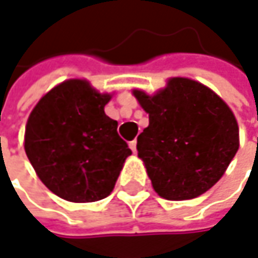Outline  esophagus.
<instances>
[{
	"mask_svg": "<svg viewBox=\"0 0 258 258\" xmlns=\"http://www.w3.org/2000/svg\"><path fill=\"white\" fill-rule=\"evenodd\" d=\"M128 145H130V149H131L133 152L134 153L137 152V140H136V139H134V140H131Z\"/></svg>",
	"mask_w": 258,
	"mask_h": 258,
	"instance_id": "1",
	"label": "esophagus"
}]
</instances>
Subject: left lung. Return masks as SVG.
Wrapping results in <instances>:
<instances>
[{"label":"left lung","mask_w":258,"mask_h":258,"mask_svg":"<svg viewBox=\"0 0 258 258\" xmlns=\"http://www.w3.org/2000/svg\"><path fill=\"white\" fill-rule=\"evenodd\" d=\"M133 94L149 113V125L137 137V152L155 192L168 201H184L211 189L239 148L230 107L189 78H171L153 96L142 90Z\"/></svg>","instance_id":"1"}]
</instances>
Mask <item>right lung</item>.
I'll list each match as a JSON object with an SVG mask.
<instances>
[{
  "label": "right lung",
  "mask_w": 258,
  "mask_h": 258,
  "mask_svg": "<svg viewBox=\"0 0 258 258\" xmlns=\"http://www.w3.org/2000/svg\"><path fill=\"white\" fill-rule=\"evenodd\" d=\"M110 94L85 80H68L34 107L25 131V152L39 180L60 198L94 202L115 187L131 155L118 122L105 113Z\"/></svg>",
  "instance_id": "1"
}]
</instances>
